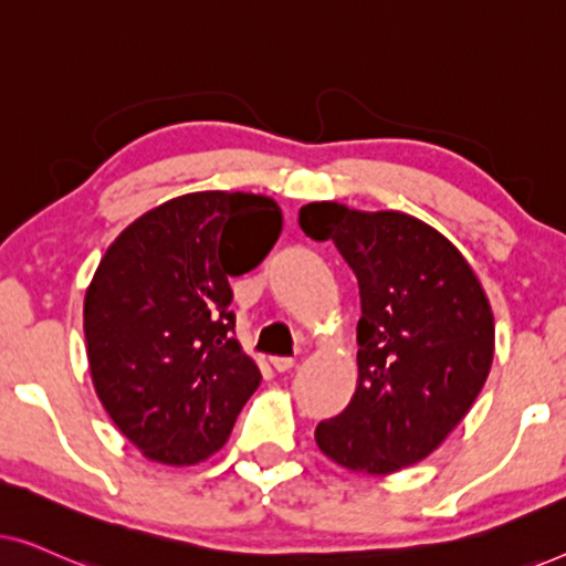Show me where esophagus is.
<instances>
[{
	"label": "esophagus",
	"instance_id": "esophagus-1",
	"mask_svg": "<svg viewBox=\"0 0 566 566\" xmlns=\"http://www.w3.org/2000/svg\"><path fill=\"white\" fill-rule=\"evenodd\" d=\"M270 363H273V368L277 370V374H285V370H291L293 366H296V360L285 358V355H273V358H270Z\"/></svg>",
	"mask_w": 566,
	"mask_h": 566
}]
</instances>
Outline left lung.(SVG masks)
<instances>
[{
    "instance_id": "left-lung-1",
    "label": "left lung",
    "mask_w": 566,
    "mask_h": 566,
    "mask_svg": "<svg viewBox=\"0 0 566 566\" xmlns=\"http://www.w3.org/2000/svg\"><path fill=\"white\" fill-rule=\"evenodd\" d=\"M301 229L337 247L358 281V386L316 424L339 467L391 474L422 461L463 420L492 366V308L443 234L407 213L308 203Z\"/></svg>"
}]
</instances>
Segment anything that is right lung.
<instances>
[{
    "label": "right lung",
    "instance_id": "right-lung-1",
    "mask_svg": "<svg viewBox=\"0 0 566 566\" xmlns=\"http://www.w3.org/2000/svg\"><path fill=\"white\" fill-rule=\"evenodd\" d=\"M283 231L275 200L190 192L107 247L84 298L97 397L146 459L190 467L227 443L260 386L239 350L231 275L258 268Z\"/></svg>",
    "mask_w": 566,
    "mask_h": 566
}]
</instances>
